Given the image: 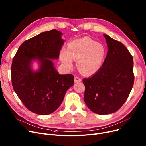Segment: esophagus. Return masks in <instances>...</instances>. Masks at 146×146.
Segmentation results:
<instances>
[{"label": "esophagus", "instance_id": "1", "mask_svg": "<svg viewBox=\"0 0 146 146\" xmlns=\"http://www.w3.org/2000/svg\"><path fill=\"white\" fill-rule=\"evenodd\" d=\"M82 81V79L79 78L78 77H76L74 78V83H79V82H80Z\"/></svg>", "mask_w": 146, "mask_h": 146}]
</instances>
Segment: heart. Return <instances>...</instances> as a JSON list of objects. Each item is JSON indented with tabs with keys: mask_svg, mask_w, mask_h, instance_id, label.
Wrapping results in <instances>:
<instances>
[{
	"mask_svg": "<svg viewBox=\"0 0 146 146\" xmlns=\"http://www.w3.org/2000/svg\"><path fill=\"white\" fill-rule=\"evenodd\" d=\"M105 50L104 46L88 37L75 40L68 45V49L63 48L60 59L64 66L71 68L73 60L78 61L79 71L85 75L96 73L102 66Z\"/></svg>",
	"mask_w": 146,
	"mask_h": 146,
	"instance_id": "b5f03b06",
	"label": "heart"
}]
</instances>
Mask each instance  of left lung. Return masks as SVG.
<instances>
[{"mask_svg": "<svg viewBox=\"0 0 146 146\" xmlns=\"http://www.w3.org/2000/svg\"><path fill=\"white\" fill-rule=\"evenodd\" d=\"M108 51L100 69L83 79L84 101L89 109L99 115L117 111L127 99L134 81L133 58L121 42L104 34Z\"/></svg>", "mask_w": 146, "mask_h": 146, "instance_id": "8db88e82", "label": "left lung"}]
</instances>
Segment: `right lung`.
Returning a JSON list of instances; mask_svg holds the SVG:
<instances>
[{
	"label": "right lung",
	"instance_id": "right-lung-1",
	"mask_svg": "<svg viewBox=\"0 0 146 146\" xmlns=\"http://www.w3.org/2000/svg\"><path fill=\"white\" fill-rule=\"evenodd\" d=\"M62 35L56 29L41 33L23 42L13 58V88L26 108L38 115L57 110L67 90L73 85L74 76L60 74L52 61L59 57L64 42ZM34 60L40 65L36 71L32 68Z\"/></svg>",
	"mask_w": 146,
	"mask_h": 146
}]
</instances>
